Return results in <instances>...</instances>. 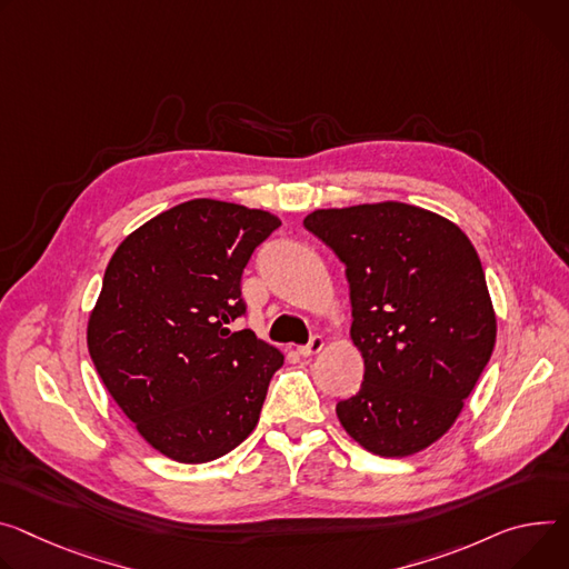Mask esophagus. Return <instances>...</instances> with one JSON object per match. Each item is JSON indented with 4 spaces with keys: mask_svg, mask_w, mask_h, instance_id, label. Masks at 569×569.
Instances as JSON below:
<instances>
[{
    "mask_svg": "<svg viewBox=\"0 0 569 569\" xmlns=\"http://www.w3.org/2000/svg\"><path fill=\"white\" fill-rule=\"evenodd\" d=\"M325 347V338L322 336H313L311 340H308L306 345H301V347H297V353L299 356H303V358H308V356H313V353H318L320 349Z\"/></svg>",
    "mask_w": 569,
    "mask_h": 569,
    "instance_id": "34e87169",
    "label": "esophagus"
}]
</instances>
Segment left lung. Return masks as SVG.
<instances>
[{
    "label": "left lung",
    "instance_id": "1",
    "mask_svg": "<svg viewBox=\"0 0 569 569\" xmlns=\"http://www.w3.org/2000/svg\"><path fill=\"white\" fill-rule=\"evenodd\" d=\"M303 227L345 263L366 363L360 390L336 406L340 425L377 456L427 449L456 422L497 338L475 244L401 201L313 211Z\"/></svg>",
    "mask_w": 569,
    "mask_h": 569
}]
</instances>
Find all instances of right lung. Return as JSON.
I'll list each match as a JSON object with an SVG mask.
<instances>
[{"label": "right lung", "mask_w": 569, "mask_h": 569, "mask_svg": "<svg viewBox=\"0 0 569 569\" xmlns=\"http://www.w3.org/2000/svg\"><path fill=\"white\" fill-rule=\"evenodd\" d=\"M281 220L218 199H190L116 249L88 351L138 433L179 462H209L256 427L283 353L231 331L244 316L240 279Z\"/></svg>", "instance_id": "right-lung-1"}]
</instances>
